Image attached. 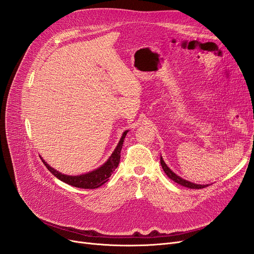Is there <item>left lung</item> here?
Wrapping results in <instances>:
<instances>
[{"label": "left lung", "mask_w": 254, "mask_h": 254, "mask_svg": "<svg viewBox=\"0 0 254 254\" xmlns=\"http://www.w3.org/2000/svg\"><path fill=\"white\" fill-rule=\"evenodd\" d=\"M160 163H161V166H162L163 171H164V173L166 174L168 178L172 179L174 182L180 184V186H182V187H186V188H189V189H203V188H206L207 186H209V184H197V183H194V182H190V181H188L186 179L181 178L180 176L176 175L171 170V168L166 165L162 156H161V158H160Z\"/></svg>", "instance_id": "obj_1"}]
</instances>
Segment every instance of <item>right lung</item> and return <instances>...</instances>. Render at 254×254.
I'll list each match as a JSON object with an SVG mask.
<instances>
[{
  "instance_id": "right-lung-1",
  "label": "right lung",
  "mask_w": 254,
  "mask_h": 254,
  "mask_svg": "<svg viewBox=\"0 0 254 254\" xmlns=\"http://www.w3.org/2000/svg\"><path fill=\"white\" fill-rule=\"evenodd\" d=\"M127 132L128 130L123 132L121 140L119 141V144L117 145V147H115V149L111 153L109 159L107 160L102 166H99L96 168V170H93L86 174H81L77 176L64 175L63 173L56 171L55 168H53L50 164L45 162L41 157L40 158L42 160V162L44 163V165L47 166L48 170L55 176L56 178H58L63 182L79 189H97L99 187H102L104 183H106L109 180V177L115 171V168L119 166L120 159H121V150H122L123 143H124Z\"/></svg>"
}]
</instances>
